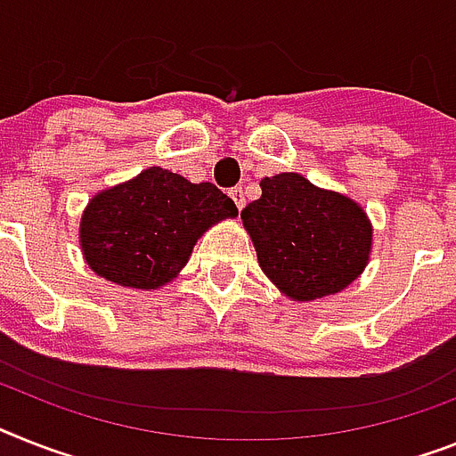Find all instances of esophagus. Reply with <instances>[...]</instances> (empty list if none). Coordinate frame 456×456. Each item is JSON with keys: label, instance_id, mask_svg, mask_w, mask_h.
Masks as SVG:
<instances>
[{"label": "esophagus", "instance_id": "34e87169", "mask_svg": "<svg viewBox=\"0 0 456 456\" xmlns=\"http://www.w3.org/2000/svg\"><path fill=\"white\" fill-rule=\"evenodd\" d=\"M231 198H232V200H235L237 209H242V207L247 205V198H244V191H242V188H232V191H231Z\"/></svg>", "mask_w": 456, "mask_h": 456}]
</instances>
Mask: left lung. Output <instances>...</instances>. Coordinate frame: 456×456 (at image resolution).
I'll return each mask as SVG.
<instances>
[{"mask_svg":"<svg viewBox=\"0 0 456 456\" xmlns=\"http://www.w3.org/2000/svg\"><path fill=\"white\" fill-rule=\"evenodd\" d=\"M261 198L242 209L258 265L296 303L333 296L366 270L372 224L347 195L319 188L298 172L261 182Z\"/></svg>","mask_w":456,"mask_h":456,"instance_id":"1","label":"left lung"}]
</instances>
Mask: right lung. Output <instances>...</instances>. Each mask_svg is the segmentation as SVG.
<instances>
[{
    "label": "right lung",
    "instance_id": "1",
    "mask_svg": "<svg viewBox=\"0 0 456 456\" xmlns=\"http://www.w3.org/2000/svg\"><path fill=\"white\" fill-rule=\"evenodd\" d=\"M235 216V202L214 183L149 167L90 198L78 242L93 273L118 287L151 291L182 273L212 225Z\"/></svg>",
    "mask_w": 456,
    "mask_h": 456
}]
</instances>
